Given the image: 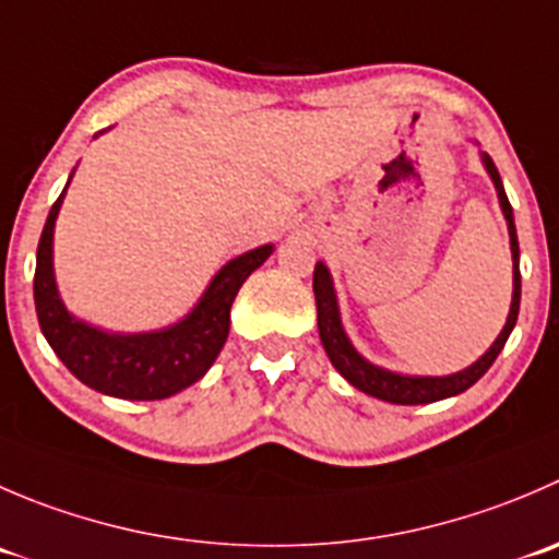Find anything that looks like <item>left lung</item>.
I'll list each match as a JSON object with an SVG mask.
<instances>
[{
  "mask_svg": "<svg viewBox=\"0 0 559 559\" xmlns=\"http://www.w3.org/2000/svg\"><path fill=\"white\" fill-rule=\"evenodd\" d=\"M486 171L491 175L497 188V197H500L502 213L508 221V235H511V253H513V300H511V313H508V322L502 328V333L497 335V341L491 344V349L480 357L478 362H473L464 371L451 373V377H404V373L384 371V368L371 366L368 360H362L355 352V346L346 338L344 328H341L338 317V302H335L333 281H330L328 267L322 262L313 267V295H317V322H319V338H322L324 352H328L330 362L338 368L341 377L349 384H355L362 393L373 395V399L390 401V404H431V401L451 399V395L464 393L467 388H473L480 377L491 368V362L497 360V355L506 346L508 335H511L513 324L519 317V300H522V273H519V240H516V224H513V207L506 197V188H502L500 171H497L495 160L489 155H484Z\"/></svg>",
  "mask_w": 559,
  "mask_h": 559,
  "instance_id": "1",
  "label": "left lung"
}]
</instances>
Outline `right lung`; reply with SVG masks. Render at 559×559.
Returning a JSON list of instances; mask_svg holds the SVG:
<instances>
[{
  "mask_svg": "<svg viewBox=\"0 0 559 559\" xmlns=\"http://www.w3.org/2000/svg\"><path fill=\"white\" fill-rule=\"evenodd\" d=\"M62 197L64 191L59 193L43 226L35 264L37 322L59 360L86 388L130 401L169 399L188 384L199 382L224 349L237 292L248 275L273 253V246L242 253L221 267L199 306L182 322L158 333L111 335L73 319L59 300L53 284L51 242Z\"/></svg>",
  "mask_w": 559,
  "mask_h": 559,
  "instance_id": "1",
  "label": "right lung"
}]
</instances>
